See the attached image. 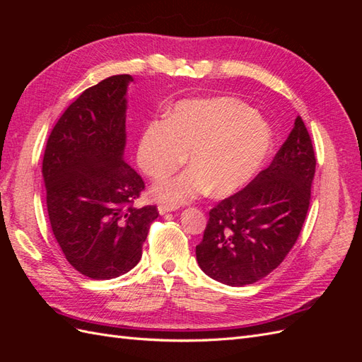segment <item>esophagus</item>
Wrapping results in <instances>:
<instances>
[{"label": "esophagus", "instance_id": "34e87169", "mask_svg": "<svg viewBox=\"0 0 362 362\" xmlns=\"http://www.w3.org/2000/svg\"><path fill=\"white\" fill-rule=\"evenodd\" d=\"M177 208H178V206H175V205L161 204V205H158V213H160V214H166V213L175 211V210H177Z\"/></svg>", "mask_w": 362, "mask_h": 362}]
</instances>
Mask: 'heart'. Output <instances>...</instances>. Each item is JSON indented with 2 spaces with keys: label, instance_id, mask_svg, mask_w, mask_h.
Returning <instances> with one entry per match:
<instances>
[{
  "label": "heart",
  "instance_id": "obj_1",
  "mask_svg": "<svg viewBox=\"0 0 362 362\" xmlns=\"http://www.w3.org/2000/svg\"><path fill=\"white\" fill-rule=\"evenodd\" d=\"M273 144L270 125L234 98L185 100L166 117L140 128L136 161L152 180L168 177L187 160L190 168L152 185L160 202L187 204L210 190L222 198L242 189L267 160Z\"/></svg>",
  "mask_w": 362,
  "mask_h": 362
}]
</instances>
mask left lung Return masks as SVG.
Wrapping results in <instances>:
<instances>
[{
  "instance_id": "obj_1",
  "label": "left lung",
  "mask_w": 362,
  "mask_h": 362,
  "mask_svg": "<svg viewBox=\"0 0 362 362\" xmlns=\"http://www.w3.org/2000/svg\"><path fill=\"white\" fill-rule=\"evenodd\" d=\"M314 173L311 137L298 116L270 166L210 211L202 242L196 246L205 275L243 287L275 270L300 234Z\"/></svg>"
}]
</instances>
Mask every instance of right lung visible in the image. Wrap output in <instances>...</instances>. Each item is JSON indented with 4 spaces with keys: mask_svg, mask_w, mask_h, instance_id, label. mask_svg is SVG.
<instances>
[{
    "mask_svg": "<svg viewBox=\"0 0 362 362\" xmlns=\"http://www.w3.org/2000/svg\"><path fill=\"white\" fill-rule=\"evenodd\" d=\"M131 75L86 89L52 128L42 175L54 237L69 264L92 279L134 269L154 205L134 206L145 182L125 163L127 92Z\"/></svg>",
    "mask_w": 362,
    "mask_h": 362,
    "instance_id": "obj_1",
    "label": "right lung"
}]
</instances>
